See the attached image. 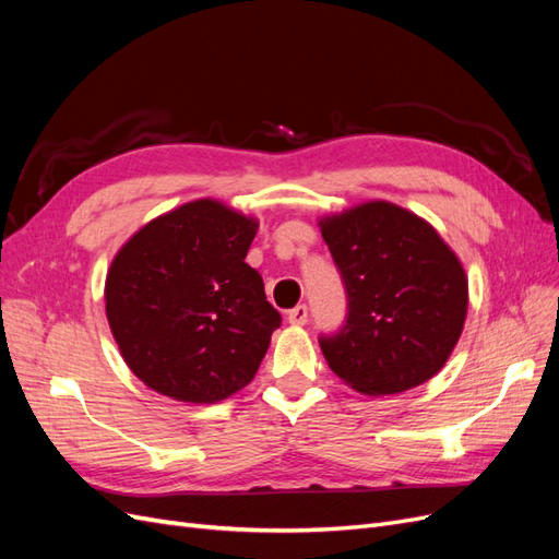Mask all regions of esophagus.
Here are the masks:
<instances>
[{"mask_svg": "<svg viewBox=\"0 0 559 559\" xmlns=\"http://www.w3.org/2000/svg\"><path fill=\"white\" fill-rule=\"evenodd\" d=\"M286 321H289V324H296V326L306 324V321H308V306H306V302H300V306H296V308L286 312Z\"/></svg>", "mask_w": 559, "mask_h": 559, "instance_id": "obj_1", "label": "esophagus"}]
</instances>
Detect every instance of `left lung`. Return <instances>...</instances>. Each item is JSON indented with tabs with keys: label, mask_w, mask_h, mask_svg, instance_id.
<instances>
[{
	"label": "left lung",
	"mask_w": 559,
	"mask_h": 559,
	"mask_svg": "<svg viewBox=\"0 0 559 559\" xmlns=\"http://www.w3.org/2000/svg\"><path fill=\"white\" fill-rule=\"evenodd\" d=\"M347 294L343 329L321 335L329 368L368 396L433 378L460 341L468 282L425 218L384 200L319 222Z\"/></svg>",
	"instance_id": "obj_1"
}]
</instances>
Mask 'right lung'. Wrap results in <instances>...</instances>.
<instances>
[{"label":"right lung","mask_w":559,"mask_h":559,"mask_svg":"<svg viewBox=\"0 0 559 559\" xmlns=\"http://www.w3.org/2000/svg\"><path fill=\"white\" fill-rule=\"evenodd\" d=\"M259 222L193 200L140 228L116 253L107 319L128 368L154 392L216 403L247 386L280 312L245 263Z\"/></svg>","instance_id":"obj_1"}]
</instances>
